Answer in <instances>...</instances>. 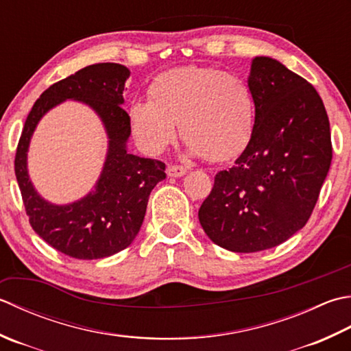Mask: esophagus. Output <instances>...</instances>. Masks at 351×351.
Wrapping results in <instances>:
<instances>
[{"label":"esophagus","mask_w":351,"mask_h":351,"mask_svg":"<svg viewBox=\"0 0 351 351\" xmlns=\"http://www.w3.org/2000/svg\"><path fill=\"white\" fill-rule=\"evenodd\" d=\"M185 173H187V169L182 166H176V164H170V166H167V175L171 178H180Z\"/></svg>","instance_id":"obj_1"}]
</instances>
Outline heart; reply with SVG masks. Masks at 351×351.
Here are the masks:
<instances>
[{
	"label": "heart",
	"instance_id": "b5f03b06",
	"mask_svg": "<svg viewBox=\"0 0 351 351\" xmlns=\"http://www.w3.org/2000/svg\"><path fill=\"white\" fill-rule=\"evenodd\" d=\"M150 100L130 105V130L147 154H160L178 134L189 152L226 161L248 144L254 97L243 77L208 66H182L162 73L149 88Z\"/></svg>",
	"mask_w": 351,
	"mask_h": 351
}]
</instances>
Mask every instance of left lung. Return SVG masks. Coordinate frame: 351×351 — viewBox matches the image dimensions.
<instances>
[{
    "label": "left lung",
    "instance_id": "left-lung-1",
    "mask_svg": "<svg viewBox=\"0 0 351 351\" xmlns=\"http://www.w3.org/2000/svg\"><path fill=\"white\" fill-rule=\"evenodd\" d=\"M256 120L236 164L215 176L199 222L216 245L257 252L303 228L332 162L330 123L306 79L258 56L248 77Z\"/></svg>",
    "mask_w": 351,
    "mask_h": 351
}]
</instances>
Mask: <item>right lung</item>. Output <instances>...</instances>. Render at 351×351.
Returning a JSON list of instances; mask_svg holds the SVG:
<instances>
[{
	"label": "right lung",
	"instance_id": "1",
	"mask_svg": "<svg viewBox=\"0 0 351 351\" xmlns=\"http://www.w3.org/2000/svg\"><path fill=\"white\" fill-rule=\"evenodd\" d=\"M129 74L125 65L106 62L53 84L34 101L18 143L15 175L32 228L54 250L73 258H103L128 248L141 228L150 191L166 178V164L126 149L130 121L121 105ZM68 98L84 101L98 112L110 144L95 190L77 203L54 206L34 190L26 171V150L43 114Z\"/></svg>",
	"mask_w": 351,
	"mask_h": 351
}]
</instances>
